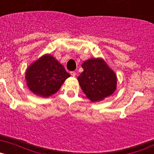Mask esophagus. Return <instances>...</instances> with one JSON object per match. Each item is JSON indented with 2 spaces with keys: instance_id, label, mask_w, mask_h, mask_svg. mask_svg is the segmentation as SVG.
I'll return each mask as SVG.
<instances>
[{
  "instance_id": "esophagus-1",
  "label": "esophagus",
  "mask_w": 154,
  "mask_h": 154,
  "mask_svg": "<svg viewBox=\"0 0 154 154\" xmlns=\"http://www.w3.org/2000/svg\"><path fill=\"white\" fill-rule=\"evenodd\" d=\"M70 74H71V75L72 76V77H75V75H76V73L75 72H71Z\"/></svg>"
}]
</instances>
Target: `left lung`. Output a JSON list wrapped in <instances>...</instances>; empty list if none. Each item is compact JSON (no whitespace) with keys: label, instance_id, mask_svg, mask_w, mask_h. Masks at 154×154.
Here are the masks:
<instances>
[{"label":"left lung","instance_id":"left-lung-1","mask_svg":"<svg viewBox=\"0 0 154 154\" xmlns=\"http://www.w3.org/2000/svg\"><path fill=\"white\" fill-rule=\"evenodd\" d=\"M82 67L83 72L78 77L79 83L90 101H102L113 94L117 77L103 58H89L82 64Z\"/></svg>","mask_w":154,"mask_h":154}]
</instances>
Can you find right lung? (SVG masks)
I'll use <instances>...</instances> for the list:
<instances>
[{
    "label": "right lung",
    "instance_id": "right-lung-1",
    "mask_svg": "<svg viewBox=\"0 0 154 154\" xmlns=\"http://www.w3.org/2000/svg\"><path fill=\"white\" fill-rule=\"evenodd\" d=\"M70 75L55 57L45 54L31 63L25 72L27 86L41 97L52 96L60 89Z\"/></svg>",
    "mask_w": 154,
    "mask_h": 154
}]
</instances>
